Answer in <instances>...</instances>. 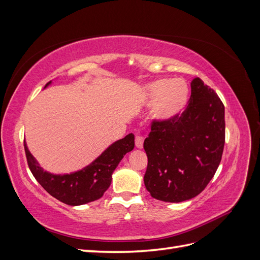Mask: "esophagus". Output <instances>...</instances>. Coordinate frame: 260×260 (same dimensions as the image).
Masks as SVG:
<instances>
[{
	"instance_id": "obj_1",
	"label": "esophagus",
	"mask_w": 260,
	"mask_h": 260,
	"mask_svg": "<svg viewBox=\"0 0 260 260\" xmlns=\"http://www.w3.org/2000/svg\"><path fill=\"white\" fill-rule=\"evenodd\" d=\"M143 143H144V139L140 136L136 137V146L138 148H143Z\"/></svg>"
}]
</instances>
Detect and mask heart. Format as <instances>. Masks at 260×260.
<instances>
[{"mask_svg":"<svg viewBox=\"0 0 260 260\" xmlns=\"http://www.w3.org/2000/svg\"><path fill=\"white\" fill-rule=\"evenodd\" d=\"M187 83L181 79H159L148 83L144 89L147 105H155L154 118L161 122H170L184 112L187 105Z\"/></svg>","mask_w":260,"mask_h":260,"instance_id":"b5f03b06","label":"heart"}]
</instances>
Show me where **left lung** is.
Masks as SVG:
<instances>
[{
	"label": "left lung",
	"mask_w": 260,
	"mask_h": 260,
	"mask_svg": "<svg viewBox=\"0 0 260 260\" xmlns=\"http://www.w3.org/2000/svg\"><path fill=\"white\" fill-rule=\"evenodd\" d=\"M224 131L222 102L195 78L182 115L170 122L153 121L144 141L148 159L144 184L152 198L180 203L199 195L221 161Z\"/></svg>",
	"instance_id": "obj_1"
}]
</instances>
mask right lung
Instances as JSON below:
<instances>
[{
    "mask_svg": "<svg viewBox=\"0 0 260 260\" xmlns=\"http://www.w3.org/2000/svg\"><path fill=\"white\" fill-rule=\"evenodd\" d=\"M50 81L45 88L50 85ZM25 152L34 177L53 198L70 206H79L101 199L112 183V175L123 156L135 147V136H125L109 145L98 158L84 168L65 175H54L43 170L28 149Z\"/></svg>",
    "mask_w": 260,
    "mask_h": 260,
    "instance_id": "right-lung-1",
    "label": "right lung"
}]
</instances>
